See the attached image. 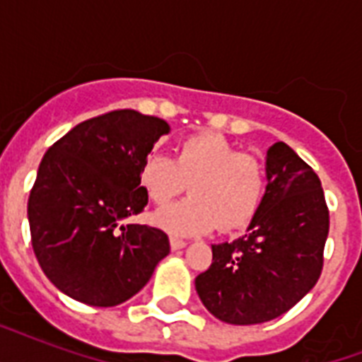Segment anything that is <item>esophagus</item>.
<instances>
[{"label": "esophagus", "mask_w": 362, "mask_h": 362, "mask_svg": "<svg viewBox=\"0 0 362 362\" xmlns=\"http://www.w3.org/2000/svg\"><path fill=\"white\" fill-rule=\"evenodd\" d=\"M187 242L182 240V238H176V237H170V250H182V247H186Z\"/></svg>", "instance_id": "obj_1"}]
</instances>
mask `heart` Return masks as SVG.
I'll return each instance as SVG.
<instances>
[{
  "label": "heart",
  "mask_w": 362,
  "mask_h": 362,
  "mask_svg": "<svg viewBox=\"0 0 362 362\" xmlns=\"http://www.w3.org/2000/svg\"><path fill=\"white\" fill-rule=\"evenodd\" d=\"M141 186L156 204L169 203L189 184L192 197L153 212L152 223L173 235H201L216 226L235 231L247 226L263 203L267 173L255 156L240 153L216 133L187 136L176 158L148 153L141 165Z\"/></svg>",
  "instance_id": "obj_1"
}]
</instances>
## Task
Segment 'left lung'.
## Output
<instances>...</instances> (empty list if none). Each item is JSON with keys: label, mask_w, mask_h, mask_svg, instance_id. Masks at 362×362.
I'll use <instances>...</instances> for the list:
<instances>
[{"label": "left lung", "mask_w": 362, "mask_h": 362, "mask_svg": "<svg viewBox=\"0 0 362 362\" xmlns=\"http://www.w3.org/2000/svg\"><path fill=\"white\" fill-rule=\"evenodd\" d=\"M329 235L321 182L286 142L267 152L263 203L246 233L212 246V264L195 278L204 308L231 325L276 320L320 280Z\"/></svg>", "instance_id": "8db88e82"}]
</instances>
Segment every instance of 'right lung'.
I'll use <instances>...</instances> for the list:
<instances>
[{
  "mask_svg": "<svg viewBox=\"0 0 362 362\" xmlns=\"http://www.w3.org/2000/svg\"><path fill=\"white\" fill-rule=\"evenodd\" d=\"M169 131L161 118L115 110L78 124L45 153L28 201L31 244L67 297L99 308L125 303L169 255L163 231L124 223L148 204L141 165Z\"/></svg>",
  "mask_w": 362,
  "mask_h": 362,
  "instance_id": "add662e5",
  "label": "right lung"
}]
</instances>
